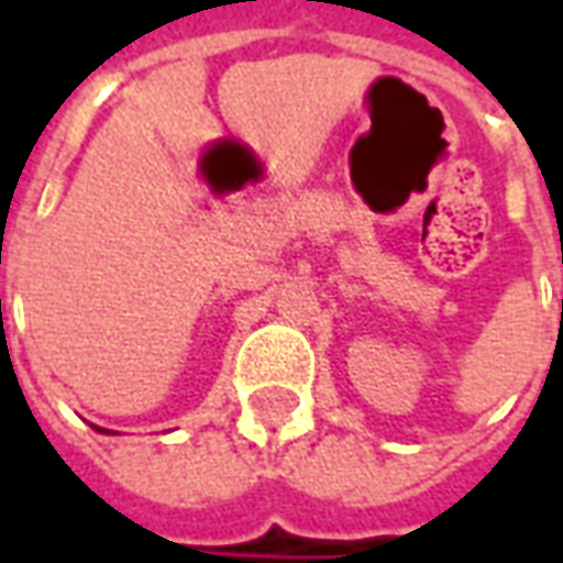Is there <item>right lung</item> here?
<instances>
[{
  "mask_svg": "<svg viewBox=\"0 0 563 563\" xmlns=\"http://www.w3.org/2000/svg\"><path fill=\"white\" fill-rule=\"evenodd\" d=\"M96 428V424H92ZM96 431H102V434H114V431H108V428H96Z\"/></svg>",
  "mask_w": 563,
  "mask_h": 563,
  "instance_id": "1",
  "label": "right lung"
}]
</instances>
